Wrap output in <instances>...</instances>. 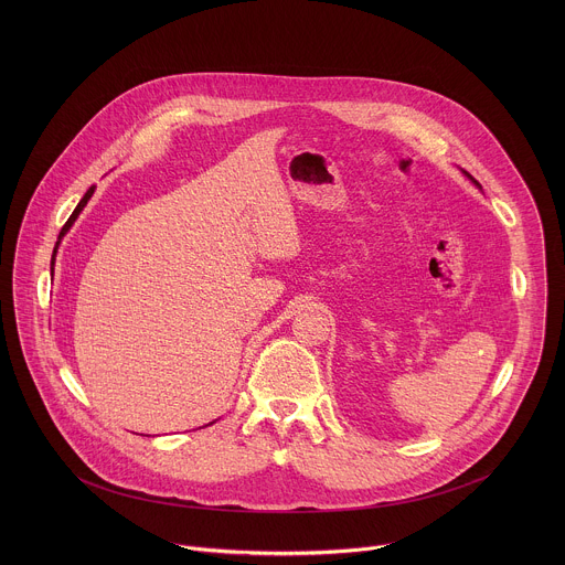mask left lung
<instances>
[{
    "instance_id": "1",
    "label": "left lung",
    "mask_w": 565,
    "mask_h": 565,
    "mask_svg": "<svg viewBox=\"0 0 565 565\" xmlns=\"http://www.w3.org/2000/svg\"><path fill=\"white\" fill-rule=\"evenodd\" d=\"M466 175H468V178H470V180H472V182H475V184H479V182H477V180H475V178H472V175H470V173H468V171H466Z\"/></svg>"
}]
</instances>
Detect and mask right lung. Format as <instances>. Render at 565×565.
Wrapping results in <instances>:
<instances>
[{
  "label": "right lung",
  "mask_w": 565,
  "mask_h": 565,
  "mask_svg": "<svg viewBox=\"0 0 565 565\" xmlns=\"http://www.w3.org/2000/svg\"><path fill=\"white\" fill-rule=\"evenodd\" d=\"M93 191H95V186H90V189H88V191H86V193H84V198H82L81 204H78V206H76V211H74V213H72V217H70V220H67V224H65V226H63V231H61V235H58V239H63V237H65V235H67V231H70V228H72V224H74V222H76V220H78V215H81L82 209H84V206H86V202H88V200H90V195H93ZM58 243H61V242H58ZM58 243H56V247H58ZM56 247H54V254H56ZM52 269H54V256H52Z\"/></svg>",
  "instance_id": "obj_1"
}]
</instances>
